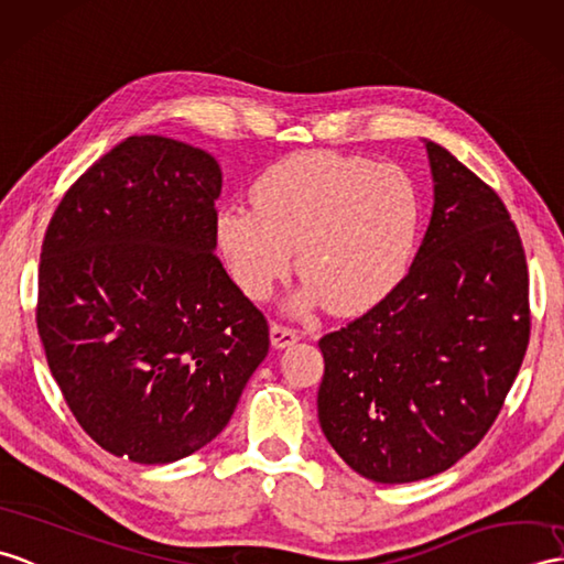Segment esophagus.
<instances>
[{"instance_id":"esophagus-1","label":"esophagus","mask_w":564,"mask_h":564,"mask_svg":"<svg viewBox=\"0 0 564 564\" xmlns=\"http://www.w3.org/2000/svg\"><path fill=\"white\" fill-rule=\"evenodd\" d=\"M271 346L273 348H288V346H293L297 338H300V332H295V329H288V326H283V324H271Z\"/></svg>"}]
</instances>
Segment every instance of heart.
<instances>
[{
    "label": "heart",
    "mask_w": 564,
    "mask_h": 564,
    "mask_svg": "<svg viewBox=\"0 0 564 564\" xmlns=\"http://www.w3.org/2000/svg\"><path fill=\"white\" fill-rule=\"evenodd\" d=\"M252 208L216 216V245L245 295L264 300L293 264L305 279L291 310L326 303L358 314L403 279L421 199L413 180L391 163L334 151H300L269 165L252 185Z\"/></svg>",
    "instance_id": "b5f03b06"
}]
</instances>
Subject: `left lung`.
<instances>
[{
  "label": "left lung",
  "instance_id": "obj_1",
  "mask_svg": "<svg viewBox=\"0 0 564 564\" xmlns=\"http://www.w3.org/2000/svg\"><path fill=\"white\" fill-rule=\"evenodd\" d=\"M430 226L382 303L319 338L317 413L336 454L375 482L437 476L486 437L529 346V271L486 182L425 141Z\"/></svg>",
  "mask_w": 564,
  "mask_h": 564
}]
</instances>
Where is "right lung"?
Segmentation results:
<instances>
[{"label":"right lung","instance_id":"obj_1","mask_svg":"<svg viewBox=\"0 0 564 564\" xmlns=\"http://www.w3.org/2000/svg\"><path fill=\"white\" fill-rule=\"evenodd\" d=\"M212 153L129 137L62 196L37 271V334L105 452L173 464L228 425L269 324L223 269Z\"/></svg>","mask_w":564,"mask_h":564}]
</instances>
